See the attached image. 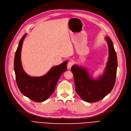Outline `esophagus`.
<instances>
[{
	"label": "esophagus",
	"mask_w": 131,
	"mask_h": 131,
	"mask_svg": "<svg viewBox=\"0 0 131 131\" xmlns=\"http://www.w3.org/2000/svg\"><path fill=\"white\" fill-rule=\"evenodd\" d=\"M73 64V62L72 61H70L69 62H68V64H67V68L68 70H70L72 65Z\"/></svg>",
	"instance_id": "obj_1"
}]
</instances>
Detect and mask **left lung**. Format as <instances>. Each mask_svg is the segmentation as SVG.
<instances>
[{
    "label": "left lung",
    "mask_w": 131,
    "mask_h": 131,
    "mask_svg": "<svg viewBox=\"0 0 131 131\" xmlns=\"http://www.w3.org/2000/svg\"><path fill=\"white\" fill-rule=\"evenodd\" d=\"M108 46L109 56L102 74L94 78L85 67L72 66L75 91L81 98L88 102H95L104 98L112 91L115 85L117 59L111 39L105 38Z\"/></svg>",
    "instance_id": "left-lung-1"
}]
</instances>
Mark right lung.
Masks as SVG:
<instances>
[{
    "instance_id": "obj_1",
    "label": "right lung",
    "mask_w": 131,
    "mask_h": 131,
    "mask_svg": "<svg viewBox=\"0 0 131 131\" xmlns=\"http://www.w3.org/2000/svg\"><path fill=\"white\" fill-rule=\"evenodd\" d=\"M25 33L20 40L16 50L14 68L17 85L20 91L26 97L37 102L49 98L54 91L57 82L63 72L67 71V61L53 66L45 75L41 77H31L23 70L21 62V50Z\"/></svg>"
}]
</instances>
